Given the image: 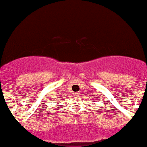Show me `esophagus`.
Wrapping results in <instances>:
<instances>
[{
    "label": "esophagus",
    "mask_w": 147,
    "mask_h": 147,
    "mask_svg": "<svg viewBox=\"0 0 147 147\" xmlns=\"http://www.w3.org/2000/svg\"><path fill=\"white\" fill-rule=\"evenodd\" d=\"M75 95H76V96H80V94L78 93V92H77V93H75Z\"/></svg>",
    "instance_id": "34e87169"
}]
</instances>
